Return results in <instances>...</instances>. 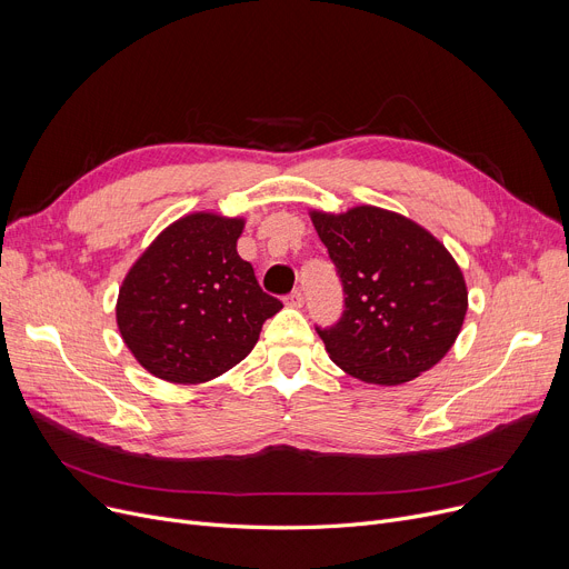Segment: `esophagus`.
Here are the masks:
<instances>
[{
  "label": "esophagus",
  "instance_id": "esophagus-1",
  "mask_svg": "<svg viewBox=\"0 0 569 569\" xmlns=\"http://www.w3.org/2000/svg\"><path fill=\"white\" fill-rule=\"evenodd\" d=\"M286 305L292 307V309H300L305 307V295L300 290H292L288 297H286Z\"/></svg>",
  "mask_w": 569,
  "mask_h": 569
}]
</instances>
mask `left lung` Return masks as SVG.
<instances>
[{
    "label": "left lung",
    "instance_id": "left-lung-1",
    "mask_svg": "<svg viewBox=\"0 0 569 569\" xmlns=\"http://www.w3.org/2000/svg\"><path fill=\"white\" fill-rule=\"evenodd\" d=\"M343 286V313L316 327L330 360L352 378L401 385L438 365L468 309L459 264L415 221L362 204L311 212Z\"/></svg>",
    "mask_w": 569,
    "mask_h": 569
}]
</instances>
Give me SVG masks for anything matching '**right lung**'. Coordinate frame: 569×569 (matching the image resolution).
<instances>
[{
  "label": "right lung",
  "instance_id": "1",
  "mask_svg": "<svg viewBox=\"0 0 569 569\" xmlns=\"http://www.w3.org/2000/svg\"><path fill=\"white\" fill-rule=\"evenodd\" d=\"M244 219L198 212L168 226L119 288L117 327L136 360L161 380H212L253 350L281 311L237 253Z\"/></svg>",
  "mask_w": 569,
  "mask_h": 569
}]
</instances>
